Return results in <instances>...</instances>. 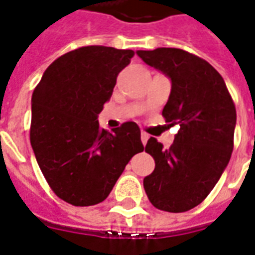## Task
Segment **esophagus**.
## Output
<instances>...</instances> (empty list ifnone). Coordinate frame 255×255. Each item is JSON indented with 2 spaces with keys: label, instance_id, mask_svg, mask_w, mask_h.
Wrapping results in <instances>:
<instances>
[{
  "label": "esophagus",
  "instance_id": "esophagus-1",
  "mask_svg": "<svg viewBox=\"0 0 255 255\" xmlns=\"http://www.w3.org/2000/svg\"><path fill=\"white\" fill-rule=\"evenodd\" d=\"M148 133H146V132H142L140 133V139H142V143L143 144H146L147 143V140H148Z\"/></svg>",
  "mask_w": 255,
  "mask_h": 255
}]
</instances>
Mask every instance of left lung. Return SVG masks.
<instances>
[{
	"label": "left lung",
	"mask_w": 255,
	"mask_h": 255,
	"mask_svg": "<svg viewBox=\"0 0 255 255\" xmlns=\"http://www.w3.org/2000/svg\"><path fill=\"white\" fill-rule=\"evenodd\" d=\"M144 63L171 80V92L162 116L180 131L169 150L150 137L146 152L155 169L143 186L155 208L185 212L214 189L234 148L237 111L224 80L201 59L180 48L136 51Z\"/></svg>",
	"instance_id": "1"
}]
</instances>
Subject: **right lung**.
<instances>
[{
    "label": "right lung",
    "mask_w": 255,
    "mask_h": 255,
    "mask_svg": "<svg viewBox=\"0 0 255 255\" xmlns=\"http://www.w3.org/2000/svg\"><path fill=\"white\" fill-rule=\"evenodd\" d=\"M133 54L81 47L54 60L33 90L32 148L50 188L69 204L104 201L129 159L144 150L136 123L108 132L97 120Z\"/></svg>",
    "instance_id": "right-lung-1"
}]
</instances>
